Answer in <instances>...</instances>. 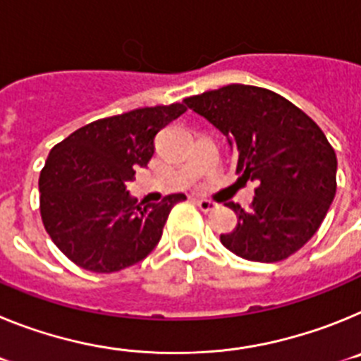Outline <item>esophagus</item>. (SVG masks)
I'll return each mask as SVG.
<instances>
[{
	"label": "esophagus",
	"mask_w": 361,
	"mask_h": 361,
	"mask_svg": "<svg viewBox=\"0 0 361 361\" xmlns=\"http://www.w3.org/2000/svg\"><path fill=\"white\" fill-rule=\"evenodd\" d=\"M195 204H197V206H199V209H200V212H204V213L213 212V209L216 208V204H215V202H212V200H208V199H200V200H195Z\"/></svg>",
	"instance_id": "obj_1"
}]
</instances>
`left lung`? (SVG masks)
I'll return each mask as SVG.
<instances>
[{"instance_id":"left-lung-1","label":"left lung","mask_w":361,"mask_h":361,"mask_svg":"<svg viewBox=\"0 0 361 361\" xmlns=\"http://www.w3.org/2000/svg\"><path fill=\"white\" fill-rule=\"evenodd\" d=\"M228 137L237 175L255 180L250 212L220 242L253 262H280L318 231L336 193V153L314 121L275 92L228 85L184 99Z\"/></svg>"}]
</instances>
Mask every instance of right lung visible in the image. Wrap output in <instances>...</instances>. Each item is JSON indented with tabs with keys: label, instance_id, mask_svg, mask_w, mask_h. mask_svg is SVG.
<instances>
[{
	"label": "right lung",
	"instance_id": "add662e5",
	"mask_svg": "<svg viewBox=\"0 0 361 361\" xmlns=\"http://www.w3.org/2000/svg\"><path fill=\"white\" fill-rule=\"evenodd\" d=\"M186 111L183 103L137 108L70 133L39 175V212L54 244L75 266L116 273L148 257L184 193L142 206L126 191L135 168L155 152V137Z\"/></svg>",
	"mask_w": 361,
	"mask_h": 361
}]
</instances>
